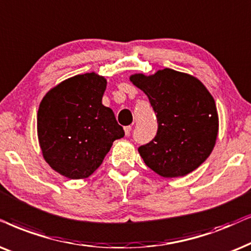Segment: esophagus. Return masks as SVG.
Masks as SVG:
<instances>
[{
	"mask_svg": "<svg viewBox=\"0 0 251 251\" xmlns=\"http://www.w3.org/2000/svg\"><path fill=\"white\" fill-rule=\"evenodd\" d=\"M125 132H126V136H129L130 132H131V126H125Z\"/></svg>",
	"mask_w": 251,
	"mask_h": 251,
	"instance_id": "obj_1",
	"label": "esophagus"
}]
</instances>
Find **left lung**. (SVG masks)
<instances>
[{"instance_id":"obj_1","label":"left lung","mask_w":251,"mask_h":251,"mask_svg":"<svg viewBox=\"0 0 251 251\" xmlns=\"http://www.w3.org/2000/svg\"><path fill=\"white\" fill-rule=\"evenodd\" d=\"M148 96L157 114L158 131L138 148L145 165L164 177L191 173L209 158L216 145L219 121L213 97L191 75L173 69L130 76Z\"/></svg>"}]
</instances>
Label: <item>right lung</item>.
Wrapping results in <instances>:
<instances>
[{
    "mask_svg": "<svg viewBox=\"0 0 251 251\" xmlns=\"http://www.w3.org/2000/svg\"><path fill=\"white\" fill-rule=\"evenodd\" d=\"M107 80L77 75L48 91L38 110V138L45 160L73 180L89 177L115 139L125 136L113 110L102 105Z\"/></svg>",
    "mask_w": 251,
    "mask_h": 251,
    "instance_id": "add662e5",
    "label": "right lung"
}]
</instances>
